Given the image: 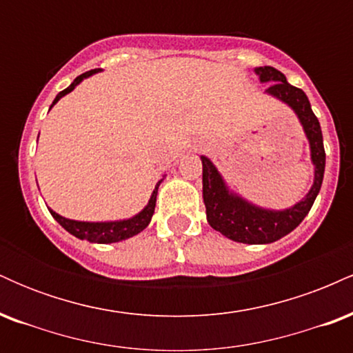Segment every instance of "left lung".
Segmentation results:
<instances>
[{"mask_svg":"<svg viewBox=\"0 0 353 353\" xmlns=\"http://www.w3.org/2000/svg\"><path fill=\"white\" fill-rule=\"evenodd\" d=\"M261 83H270L267 94L281 99L294 109L310 144V157L315 165L314 184L301 202L283 210L262 209L236 196L228 189L219 171L205 156H202V197L210 228L230 241L242 244H270L287 236L297 228L314 205L325 171V149L322 129L312 111L309 98L302 89L287 83L285 76L272 66L255 68Z\"/></svg>","mask_w":353,"mask_h":353,"instance_id":"obj_1","label":"left lung"}]
</instances>
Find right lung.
I'll return each instance as SVG.
<instances>
[{"label":"right lung","mask_w":353,"mask_h":353,"mask_svg":"<svg viewBox=\"0 0 353 353\" xmlns=\"http://www.w3.org/2000/svg\"><path fill=\"white\" fill-rule=\"evenodd\" d=\"M99 70H91L88 72H83V74L78 76L74 81L71 83V86H68L64 91H61L56 99L52 101L51 108L54 106L58 101L66 96L68 92H71L78 84L83 81L84 78H89L91 74L98 72ZM163 182L161 179L156 184V188L152 190V196L149 199L148 205L141 210L139 214H136L134 217L131 219H124V221H112V222H81V221H71V219H66L59 214H56L54 210L50 209L51 216L63 225L68 232L72 234L74 237L81 239V241H89V242H96V244H111V242H119L124 241V239H129L136 234H139L141 230H144L151 222L152 214H154V208H156V196H157V189H159V184Z\"/></svg>","instance_id":"obj_1"}]
</instances>
